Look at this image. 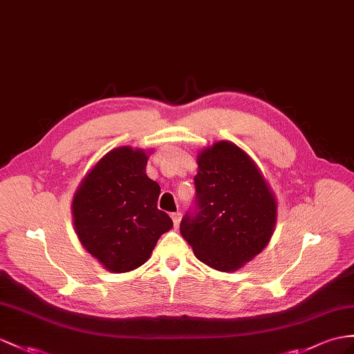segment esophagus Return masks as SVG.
Wrapping results in <instances>:
<instances>
[{
  "mask_svg": "<svg viewBox=\"0 0 354 354\" xmlns=\"http://www.w3.org/2000/svg\"><path fill=\"white\" fill-rule=\"evenodd\" d=\"M171 219H172V222H174V227L176 228H178V225H180V221H182V213H172L171 214Z\"/></svg>",
  "mask_w": 354,
  "mask_h": 354,
  "instance_id": "obj_1",
  "label": "esophagus"
}]
</instances>
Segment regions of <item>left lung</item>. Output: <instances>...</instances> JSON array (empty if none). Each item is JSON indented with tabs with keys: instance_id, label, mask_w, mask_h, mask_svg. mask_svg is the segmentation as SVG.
I'll list each match as a JSON object with an SVG mask.
<instances>
[{
	"instance_id": "8db88e82",
	"label": "left lung",
	"mask_w": 354,
	"mask_h": 354,
	"mask_svg": "<svg viewBox=\"0 0 354 354\" xmlns=\"http://www.w3.org/2000/svg\"><path fill=\"white\" fill-rule=\"evenodd\" d=\"M198 213L180 222L195 257L219 272H236L270 242L277 196L249 154L231 141L198 151Z\"/></svg>"
}]
</instances>
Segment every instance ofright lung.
Returning <instances> with one entry per match:
<instances>
[{
	"label": "right lung",
	"mask_w": 354,
	"mask_h": 354,
	"mask_svg": "<svg viewBox=\"0 0 354 354\" xmlns=\"http://www.w3.org/2000/svg\"><path fill=\"white\" fill-rule=\"evenodd\" d=\"M151 150L115 147L94 163L76 187L72 218L85 251L112 273L149 260L172 221L158 209L160 187L145 168Z\"/></svg>",
	"instance_id": "add662e5"
}]
</instances>
